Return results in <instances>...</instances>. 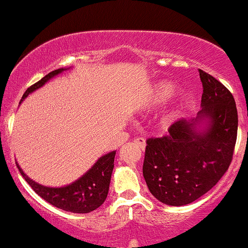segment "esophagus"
Returning <instances> with one entry per match:
<instances>
[{"mask_svg": "<svg viewBox=\"0 0 248 248\" xmlns=\"http://www.w3.org/2000/svg\"><path fill=\"white\" fill-rule=\"evenodd\" d=\"M134 143L136 144V146H139L141 149H144V147H146V141H144L143 137H136V139L134 140Z\"/></svg>", "mask_w": 248, "mask_h": 248, "instance_id": "obj_1", "label": "esophagus"}]
</instances>
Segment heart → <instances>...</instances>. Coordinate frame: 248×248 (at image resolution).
Wrapping results in <instances>:
<instances>
[{
  "label": "heart",
  "mask_w": 248,
  "mask_h": 248,
  "mask_svg": "<svg viewBox=\"0 0 248 248\" xmlns=\"http://www.w3.org/2000/svg\"><path fill=\"white\" fill-rule=\"evenodd\" d=\"M172 89H173L172 85L169 84V83H160V84L156 85L155 89L153 90L152 95L148 97V100H147L146 102L147 108H151V107L156 106V105L160 104V102L165 101V100L172 94ZM164 122H165V123L170 122V116L166 117Z\"/></svg>",
  "instance_id": "b5f03b06"
}]
</instances>
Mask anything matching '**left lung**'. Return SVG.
Listing matches in <instances>:
<instances>
[{"label": "left lung", "instance_id": "8db88e82", "mask_svg": "<svg viewBox=\"0 0 248 248\" xmlns=\"http://www.w3.org/2000/svg\"><path fill=\"white\" fill-rule=\"evenodd\" d=\"M202 109L193 121L180 119L168 134L146 141L143 177L149 192L171 206L190 204L223 177L232 160L237 136V109L232 93L205 71ZM205 130H196L203 119Z\"/></svg>", "mask_w": 248, "mask_h": 248}]
</instances>
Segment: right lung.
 <instances>
[{"instance_id":"add662e5","label":"right lung","mask_w":248,"mask_h":248,"mask_svg":"<svg viewBox=\"0 0 248 248\" xmlns=\"http://www.w3.org/2000/svg\"><path fill=\"white\" fill-rule=\"evenodd\" d=\"M62 71L63 68L51 71L50 73L44 76L41 80L28 88V90L24 93L23 97H21V101L30 93L41 88L44 83L48 82L50 78H53L54 76L62 72ZM114 156H116V151L101 156L94 164V166L88 172H85L79 180L73 182L72 185L61 188H50L38 185L24 173V171L21 170L18 164H16V166H18L21 176L30 185V187L46 202L63 211H67V212L88 213L101 206L106 200L107 194H108L112 171L114 168Z\"/></svg>"}]
</instances>
